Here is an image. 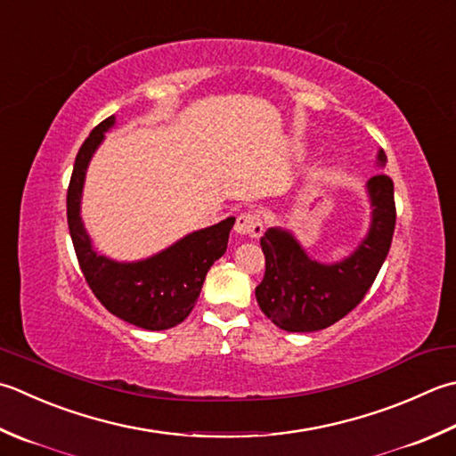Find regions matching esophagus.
<instances>
[{"label": "esophagus", "instance_id": "obj_1", "mask_svg": "<svg viewBox=\"0 0 456 456\" xmlns=\"http://www.w3.org/2000/svg\"><path fill=\"white\" fill-rule=\"evenodd\" d=\"M263 229H265V223L263 217L258 216L256 211H245L240 213L235 221V231L239 235H245V237H251V239H258L263 235Z\"/></svg>", "mask_w": 456, "mask_h": 456}]
</instances>
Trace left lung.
<instances>
[{
  "instance_id": "obj_1",
  "label": "left lung",
  "mask_w": 456,
  "mask_h": 456,
  "mask_svg": "<svg viewBox=\"0 0 456 456\" xmlns=\"http://www.w3.org/2000/svg\"><path fill=\"white\" fill-rule=\"evenodd\" d=\"M379 159L386 164L383 151ZM368 191L373 205L370 233L342 263L312 261L287 231L269 229L261 237L265 276L255 294L273 324L287 332H316L336 324L363 300L389 253L397 217L389 175H373Z\"/></svg>"
}]
</instances>
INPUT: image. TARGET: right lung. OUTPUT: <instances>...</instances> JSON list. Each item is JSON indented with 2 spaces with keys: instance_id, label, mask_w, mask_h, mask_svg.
Here are the masks:
<instances>
[{
  "instance_id": "1",
  "label": "right lung",
  "mask_w": 456,
  "mask_h": 456,
  "mask_svg": "<svg viewBox=\"0 0 456 456\" xmlns=\"http://www.w3.org/2000/svg\"><path fill=\"white\" fill-rule=\"evenodd\" d=\"M114 116L93 128L80 146L67 190V221L85 281L101 305L124 322L144 330L174 328L190 316L211 265L227 251L235 219L195 231L148 261L114 263L96 255L78 216L80 191L93 151L102 142Z\"/></svg>"
}]
</instances>
